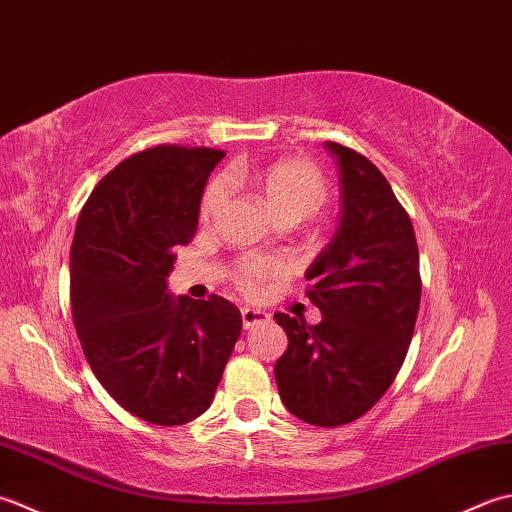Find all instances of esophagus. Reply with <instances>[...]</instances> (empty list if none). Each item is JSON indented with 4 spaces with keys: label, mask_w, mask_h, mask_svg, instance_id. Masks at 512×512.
I'll use <instances>...</instances> for the list:
<instances>
[{
    "label": "esophagus",
    "mask_w": 512,
    "mask_h": 512,
    "mask_svg": "<svg viewBox=\"0 0 512 512\" xmlns=\"http://www.w3.org/2000/svg\"><path fill=\"white\" fill-rule=\"evenodd\" d=\"M241 318H243V327L245 329H252L256 325H263V322L269 320V316L265 314V311L252 309V307H243L241 309Z\"/></svg>",
    "instance_id": "obj_1"
}]
</instances>
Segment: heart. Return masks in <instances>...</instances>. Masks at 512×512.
<instances>
[{
	"instance_id": "b5f03b06",
	"label": "heart",
	"mask_w": 512,
	"mask_h": 512,
	"mask_svg": "<svg viewBox=\"0 0 512 512\" xmlns=\"http://www.w3.org/2000/svg\"><path fill=\"white\" fill-rule=\"evenodd\" d=\"M247 185L258 192L278 221L294 225L302 218L314 216L329 201L331 185L327 174L314 161L300 156H285L265 163L238 161L229 165L223 176L207 183L198 205V216L203 223L223 210L229 201V187ZM287 274V265L276 256L247 254L232 265L229 278L243 296H256L265 283Z\"/></svg>"
}]
</instances>
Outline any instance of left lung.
<instances>
[{"instance_id":"left-lung-1","label":"left lung","mask_w":512,"mask_h":512,"mask_svg":"<svg viewBox=\"0 0 512 512\" xmlns=\"http://www.w3.org/2000/svg\"><path fill=\"white\" fill-rule=\"evenodd\" d=\"M340 168L342 218L307 271L318 325L276 314L289 344L276 362L283 404L314 426L358 420L398 375L420 309V252L409 212L360 152L327 141Z\"/></svg>"}]
</instances>
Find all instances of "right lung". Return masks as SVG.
Listing matches in <instances>:
<instances>
[{"label": "right lung", "instance_id": "obj_1", "mask_svg": "<svg viewBox=\"0 0 512 512\" xmlns=\"http://www.w3.org/2000/svg\"><path fill=\"white\" fill-rule=\"evenodd\" d=\"M225 152L154 145L97 183L70 247L72 320L92 373L125 411L159 426L203 415L241 336L221 296L174 300V247L198 227L207 176Z\"/></svg>", "mask_w": 512, "mask_h": 512}]
</instances>
